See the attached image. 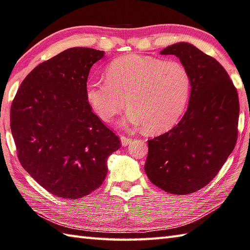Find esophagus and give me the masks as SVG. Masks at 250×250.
<instances>
[{
  "label": "esophagus",
  "mask_w": 250,
  "mask_h": 250,
  "mask_svg": "<svg viewBox=\"0 0 250 250\" xmlns=\"http://www.w3.org/2000/svg\"><path fill=\"white\" fill-rule=\"evenodd\" d=\"M121 143H122V146H126V145H129L131 143V139L130 138H126L125 135H121Z\"/></svg>",
  "instance_id": "obj_1"
}]
</instances>
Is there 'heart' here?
<instances>
[{
  "instance_id": "b5f03b06",
  "label": "heart",
  "mask_w": 250,
  "mask_h": 250,
  "mask_svg": "<svg viewBox=\"0 0 250 250\" xmlns=\"http://www.w3.org/2000/svg\"><path fill=\"white\" fill-rule=\"evenodd\" d=\"M191 75L183 63L126 54L105 70V82L86 86V101L103 121L110 122L128 105L122 128L164 132L180 119L191 93Z\"/></svg>"
}]
</instances>
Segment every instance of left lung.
I'll list each match as a JSON object with an SVG mask.
<instances>
[{
  "instance_id": "left-lung-1",
  "label": "left lung",
  "mask_w": 250,
  "mask_h": 250,
  "mask_svg": "<svg viewBox=\"0 0 250 250\" xmlns=\"http://www.w3.org/2000/svg\"><path fill=\"white\" fill-rule=\"evenodd\" d=\"M161 54H174L189 70L191 93L178 125L147 141L144 169L164 191L188 194L206 187L233 152L238 95L224 67L193 44L174 43Z\"/></svg>"
}]
</instances>
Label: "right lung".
Wrapping results in <instances>:
<instances>
[{
    "label": "right lung",
    "instance_id": "1",
    "mask_svg": "<svg viewBox=\"0 0 250 250\" xmlns=\"http://www.w3.org/2000/svg\"><path fill=\"white\" fill-rule=\"evenodd\" d=\"M105 52L66 49L22 81L11 107V130L21 166L59 198L79 199L103 184L117 135L86 101L90 67Z\"/></svg>",
    "mask_w": 250,
    "mask_h": 250
}]
</instances>
